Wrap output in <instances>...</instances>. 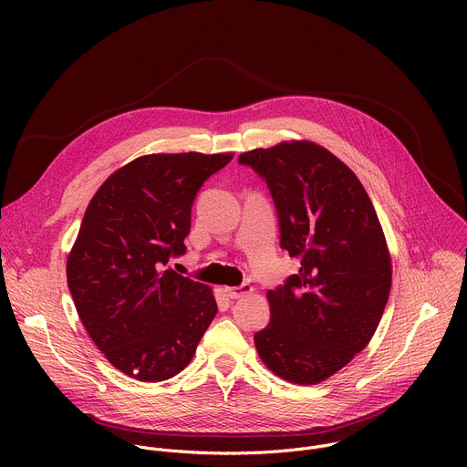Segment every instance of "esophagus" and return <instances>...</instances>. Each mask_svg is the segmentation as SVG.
I'll list each match as a JSON object with an SVG mask.
<instances>
[{"label":"esophagus","instance_id":"34e87169","mask_svg":"<svg viewBox=\"0 0 467 467\" xmlns=\"http://www.w3.org/2000/svg\"><path fill=\"white\" fill-rule=\"evenodd\" d=\"M253 292V286L244 283L240 286H233V288H225V294L231 297V299H240V297H245Z\"/></svg>","mask_w":467,"mask_h":467}]
</instances>
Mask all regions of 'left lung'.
<instances>
[{
    "mask_svg": "<svg viewBox=\"0 0 467 467\" xmlns=\"http://www.w3.org/2000/svg\"><path fill=\"white\" fill-rule=\"evenodd\" d=\"M270 188L281 247L301 268L268 292L272 321L254 335L262 362L294 384H317L375 335L391 288V258L358 177L328 150L281 142L238 157Z\"/></svg>",
    "mask_w": 467,
    "mask_h": 467,
    "instance_id": "left-lung-1",
    "label": "left lung"
}]
</instances>
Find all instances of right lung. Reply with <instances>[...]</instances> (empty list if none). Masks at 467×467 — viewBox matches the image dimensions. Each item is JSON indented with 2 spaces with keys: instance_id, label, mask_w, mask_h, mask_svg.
Returning a JSON list of instances; mask_svg holds the SVG:
<instances>
[{
  "instance_id": "obj_1",
  "label": "right lung",
  "mask_w": 467,
  "mask_h": 467,
  "mask_svg": "<svg viewBox=\"0 0 467 467\" xmlns=\"http://www.w3.org/2000/svg\"><path fill=\"white\" fill-rule=\"evenodd\" d=\"M233 153H155L116 170L66 262L78 314L121 373L161 382L192 360L218 312L213 290L166 268L186 251L192 203Z\"/></svg>"
}]
</instances>
